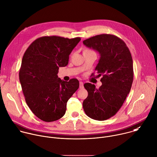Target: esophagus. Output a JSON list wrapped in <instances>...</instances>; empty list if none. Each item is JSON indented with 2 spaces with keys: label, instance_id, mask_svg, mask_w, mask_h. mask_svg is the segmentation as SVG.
<instances>
[{
  "label": "esophagus",
  "instance_id": "1",
  "mask_svg": "<svg viewBox=\"0 0 157 157\" xmlns=\"http://www.w3.org/2000/svg\"><path fill=\"white\" fill-rule=\"evenodd\" d=\"M79 88L80 89H83L84 88V84L82 81L79 82Z\"/></svg>",
  "mask_w": 157,
  "mask_h": 157
}]
</instances>
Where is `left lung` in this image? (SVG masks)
<instances>
[{"label": "left lung", "mask_w": 157, "mask_h": 157, "mask_svg": "<svg viewBox=\"0 0 157 157\" xmlns=\"http://www.w3.org/2000/svg\"><path fill=\"white\" fill-rule=\"evenodd\" d=\"M83 44L99 53L95 70L102 76L98 89L84 84L88 96L83 101V109L92 119L106 120L118 112L130 92L134 77L131 52L123 40L112 34L97 35Z\"/></svg>", "instance_id": "obj_1"}]
</instances>
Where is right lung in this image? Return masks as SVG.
Returning a JSON list of instances; mask_svg holds the SVG:
<instances>
[{
  "label": "right lung",
  "instance_id": "add662e5",
  "mask_svg": "<svg viewBox=\"0 0 157 157\" xmlns=\"http://www.w3.org/2000/svg\"><path fill=\"white\" fill-rule=\"evenodd\" d=\"M81 40L52 36L36 39L23 55L19 79L28 106L39 119L52 122L65 114L67 103L79 88L78 79L58 78L59 67L68 65L69 56Z\"/></svg>",
  "mask_w": 157,
  "mask_h": 157
}]
</instances>
